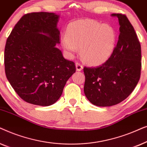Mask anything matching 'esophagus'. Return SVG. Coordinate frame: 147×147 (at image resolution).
<instances>
[{"mask_svg": "<svg viewBox=\"0 0 147 147\" xmlns=\"http://www.w3.org/2000/svg\"><path fill=\"white\" fill-rule=\"evenodd\" d=\"M76 69H77V71H81V70H82V69H83V65H82L80 63H79V62H76Z\"/></svg>", "mask_w": 147, "mask_h": 147, "instance_id": "obj_1", "label": "esophagus"}]
</instances>
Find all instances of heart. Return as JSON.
<instances>
[{"label":"heart","mask_w":147,"mask_h":147,"mask_svg":"<svg viewBox=\"0 0 147 147\" xmlns=\"http://www.w3.org/2000/svg\"><path fill=\"white\" fill-rule=\"evenodd\" d=\"M116 39V31L111 25L83 19L70 23L61 41L69 55H73L80 48L84 61L98 65L107 61L113 53Z\"/></svg>","instance_id":"b5f03b06"}]
</instances>
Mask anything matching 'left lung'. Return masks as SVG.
<instances>
[{"mask_svg":"<svg viewBox=\"0 0 147 147\" xmlns=\"http://www.w3.org/2000/svg\"><path fill=\"white\" fill-rule=\"evenodd\" d=\"M118 19L120 35L113 53L97 67H84V91L88 100L98 106L116 105L126 99L137 85L141 70V47L129 20L122 14Z\"/></svg>","mask_w":147,"mask_h":147,"instance_id":"1","label":"left lung"}]
</instances>
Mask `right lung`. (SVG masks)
<instances>
[{
    "mask_svg": "<svg viewBox=\"0 0 147 147\" xmlns=\"http://www.w3.org/2000/svg\"><path fill=\"white\" fill-rule=\"evenodd\" d=\"M59 18L47 12L26 14L7 38L6 76L16 93L28 103L52 105L76 72L74 62L65 59L55 47L59 43Z\"/></svg>",
    "mask_w": 147,
    "mask_h": 147,
    "instance_id": "add662e5",
    "label": "right lung"
}]
</instances>
